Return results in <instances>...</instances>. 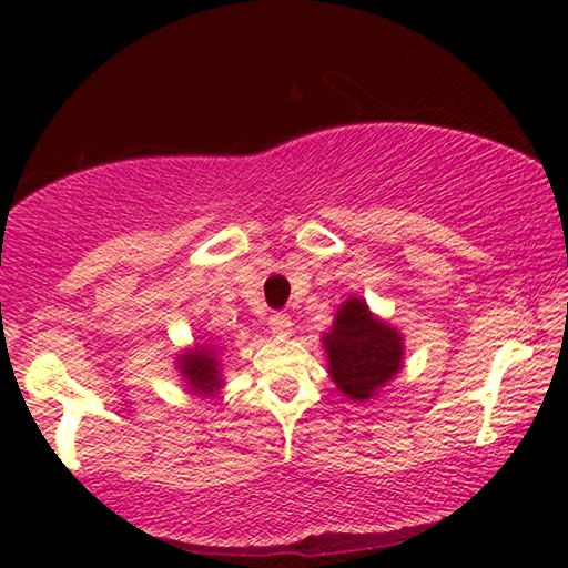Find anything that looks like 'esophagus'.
I'll use <instances>...</instances> for the list:
<instances>
[{
	"mask_svg": "<svg viewBox=\"0 0 568 568\" xmlns=\"http://www.w3.org/2000/svg\"><path fill=\"white\" fill-rule=\"evenodd\" d=\"M268 328L276 333V336H290L292 333V317L284 313H274L268 317Z\"/></svg>",
	"mask_w": 568,
	"mask_h": 568,
	"instance_id": "esophagus-1",
	"label": "esophagus"
}]
</instances>
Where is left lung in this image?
Here are the masks:
<instances>
[{
	"mask_svg": "<svg viewBox=\"0 0 568 568\" xmlns=\"http://www.w3.org/2000/svg\"><path fill=\"white\" fill-rule=\"evenodd\" d=\"M331 362V377L352 400H367L403 362V338L390 325L379 323L362 300L341 305L328 336L323 338Z\"/></svg>",
	"mask_w": 568,
	"mask_h": 568,
	"instance_id": "left-lung-1",
	"label": "left lung"
}]
</instances>
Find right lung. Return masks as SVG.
<instances>
[{
  "instance_id": "add662e5",
  "label": "right lung",
  "mask_w": 568,
  "mask_h": 568,
  "mask_svg": "<svg viewBox=\"0 0 568 568\" xmlns=\"http://www.w3.org/2000/svg\"><path fill=\"white\" fill-rule=\"evenodd\" d=\"M181 372L189 377L191 387L196 393H212L220 387V369H216V359L206 348H196V352L183 354L181 359Z\"/></svg>"
}]
</instances>
